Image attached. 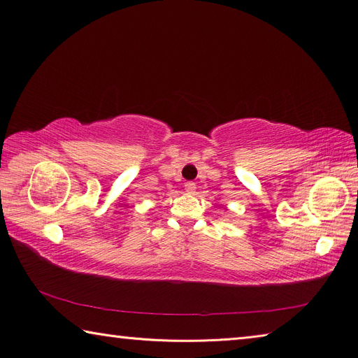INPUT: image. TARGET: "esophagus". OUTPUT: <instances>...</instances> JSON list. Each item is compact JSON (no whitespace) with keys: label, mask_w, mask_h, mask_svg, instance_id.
<instances>
[{"label":"esophagus","mask_w":358,"mask_h":358,"mask_svg":"<svg viewBox=\"0 0 358 358\" xmlns=\"http://www.w3.org/2000/svg\"><path fill=\"white\" fill-rule=\"evenodd\" d=\"M196 188H197L196 183L191 182V180L185 183V191H187L188 194H194V192H196Z\"/></svg>","instance_id":"esophagus-1"}]
</instances>
